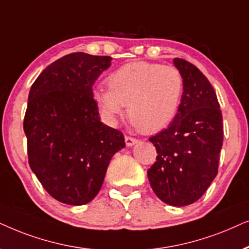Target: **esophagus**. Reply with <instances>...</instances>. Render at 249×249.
<instances>
[{"mask_svg":"<svg viewBox=\"0 0 249 249\" xmlns=\"http://www.w3.org/2000/svg\"><path fill=\"white\" fill-rule=\"evenodd\" d=\"M138 142H139L138 139L128 137V135H125V143H126L127 147H131V145L138 143Z\"/></svg>","mask_w":249,"mask_h":249,"instance_id":"34e87169","label":"esophagus"}]
</instances>
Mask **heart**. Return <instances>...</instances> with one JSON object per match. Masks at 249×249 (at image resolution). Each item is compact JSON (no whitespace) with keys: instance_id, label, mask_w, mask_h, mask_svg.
I'll return each mask as SVG.
<instances>
[{"instance_id":"heart-1","label":"heart","mask_w":249,"mask_h":249,"mask_svg":"<svg viewBox=\"0 0 249 249\" xmlns=\"http://www.w3.org/2000/svg\"><path fill=\"white\" fill-rule=\"evenodd\" d=\"M109 89L98 86L92 98L109 124H115L127 105L128 117L142 133H157L178 115L184 92L180 69L171 65L133 61L108 76Z\"/></svg>"}]
</instances>
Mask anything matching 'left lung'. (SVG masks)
<instances>
[{
    "label": "left lung",
    "mask_w": 249,
    "mask_h": 249,
    "mask_svg": "<svg viewBox=\"0 0 249 249\" xmlns=\"http://www.w3.org/2000/svg\"><path fill=\"white\" fill-rule=\"evenodd\" d=\"M184 79L178 115L170 126L149 139L157 150L148 170L152 190L171 206L197 201L217 174L223 143L222 112L213 86L184 59L175 58Z\"/></svg>",
    "instance_id": "1"
}]
</instances>
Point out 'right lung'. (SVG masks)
Here are the masks:
<instances>
[{
    "label": "right lung",
    "mask_w": 249,
    "mask_h": 249,
    "mask_svg": "<svg viewBox=\"0 0 249 249\" xmlns=\"http://www.w3.org/2000/svg\"><path fill=\"white\" fill-rule=\"evenodd\" d=\"M111 62L76 52L48 66L33 83L24 118L28 163L50 196L79 206L100 191L121 131L100 121L92 86Z\"/></svg>",
    "instance_id": "right-lung-1"
}]
</instances>
